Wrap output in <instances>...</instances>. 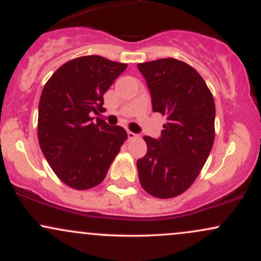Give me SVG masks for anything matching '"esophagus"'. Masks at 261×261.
Listing matches in <instances>:
<instances>
[{"mask_svg": "<svg viewBox=\"0 0 261 261\" xmlns=\"http://www.w3.org/2000/svg\"><path fill=\"white\" fill-rule=\"evenodd\" d=\"M137 135L135 133H131V131H127V139L128 140H134V139H137Z\"/></svg>", "mask_w": 261, "mask_h": 261, "instance_id": "1", "label": "esophagus"}]
</instances>
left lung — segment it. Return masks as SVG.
<instances>
[{
	"instance_id": "left-lung-1",
	"label": "left lung",
	"mask_w": 261,
	"mask_h": 261,
	"mask_svg": "<svg viewBox=\"0 0 261 261\" xmlns=\"http://www.w3.org/2000/svg\"><path fill=\"white\" fill-rule=\"evenodd\" d=\"M151 93L152 109L167 118L160 139L145 136L147 153L137 161L142 188L170 199L195 181L215 140V100L195 68L175 59L137 65Z\"/></svg>"
}]
</instances>
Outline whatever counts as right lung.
<instances>
[{
  "label": "right lung",
  "instance_id": "right-lung-1",
  "mask_svg": "<svg viewBox=\"0 0 261 261\" xmlns=\"http://www.w3.org/2000/svg\"><path fill=\"white\" fill-rule=\"evenodd\" d=\"M126 67L98 55L82 56L62 65L44 86L39 145L54 173L70 188L100 184L127 139L125 128L93 118L104 112V93Z\"/></svg>",
  "mask_w": 261,
  "mask_h": 261
}]
</instances>
